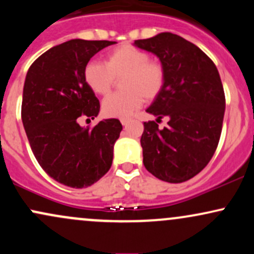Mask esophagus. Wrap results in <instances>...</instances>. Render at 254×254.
<instances>
[{"mask_svg":"<svg viewBox=\"0 0 254 254\" xmlns=\"http://www.w3.org/2000/svg\"><path fill=\"white\" fill-rule=\"evenodd\" d=\"M129 122H130V119H127V118H123V119H121L122 125H124V127H127V125L129 124Z\"/></svg>","mask_w":254,"mask_h":254,"instance_id":"1","label":"esophagus"}]
</instances>
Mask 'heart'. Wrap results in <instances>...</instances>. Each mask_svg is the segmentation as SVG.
Listing matches in <instances>:
<instances>
[{
  "instance_id": "heart-1",
  "label": "heart",
  "mask_w": 254,
  "mask_h": 254,
  "mask_svg": "<svg viewBox=\"0 0 254 254\" xmlns=\"http://www.w3.org/2000/svg\"><path fill=\"white\" fill-rule=\"evenodd\" d=\"M86 85L95 94L106 95L112 89L116 78H121L122 93L108 95L102 102V112L110 118H127L146 100L155 99L163 90L166 79L164 66L150 61L143 50L124 44L111 50L104 64H86L84 67Z\"/></svg>"
}]
</instances>
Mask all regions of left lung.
<instances>
[{
    "instance_id": "1",
    "label": "left lung",
    "mask_w": 254,
    "mask_h": 254,
    "mask_svg": "<svg viewBox=\"0 0 254 254\" xmlns=\"http://www.w3.org/2000/svg\"><path fill=\"white\" fill-rule=\"evenodd\" d=\"M133 46L157 55L166 72L163 90L146 111L157 121L168 117V127L143 124V165L159 180L185 182L207 165L218 146L225 111L218 69L201 49L171 32Z\"/></svg>"
}]
</instances>
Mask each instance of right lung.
I'll list each match as a JSON object with an SVG mask.
<instances>
[{"label":"right lung","mask_w":254,"mask_h":254,"mask_svg":"<svg viewBox=\"0 0 254 254\" xmlns=\"http://www.w3.org/2000/svg\"><path fill=\"white\" fill-rule=\"evenodd\" d=\"M117 42L71 40L55 46L30 66L24 83L21 119L41 168L57 182L85 188L107 174L123 129L118 119L89 127L80 117L94 119L100 102L84 80L89 60Z\"/></svg>","instance_id":"1"}]
</instances>
